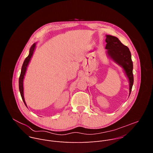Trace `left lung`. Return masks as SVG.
I'll return each instance as SVG.
<instances>
[{
  "instance_id": "left-lung-1",
  "label": "left lung",
  "mask_w": 153,
  "mask_h": 153,
  "mask_svg": "<svg viewBox=\"0 0 153 153\" xmlns=\"http://www.w3.org/2000/svg\"><path fill=\"white\" fill-rule=\"evenodd\" d=\"M106 54L108 57L123 69L129 82V96L134 82L133 74V64L129 48L124 45L115 36L106 35Z\"/></svg>"
}]
</instances>
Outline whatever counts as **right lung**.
<instances>
[{
	"mask_svg": "<svg viewBox=\"0 0 153 153\" xmlns=\"http://www.w3.org/2000/svg\"><path fill=\"white\" fill-rule=\"evenodd\" d=\"M36 43H34V44L31 46V47L30 48V53L29 54L28 56V57L25 59L24 63L22 65V69H21V73H20V75L19 77V91L22 97V99L25 106L27 107V105L26 104V102L25 101V98H24V77L27 71V67L29 65V63L32 58V56L33 55V53L34 52V50L36 49ZM28 108V107H27Z\"/></svg>",
	"mask_w": 153,
	"mask_h": 153,
	"instance_id": "add662e5",
	"label": "right lung"
}]
</instances>
